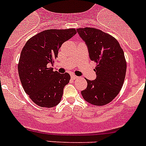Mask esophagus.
<instances>
[{
	"label": "esophagus",
	"mask_w": 146,
	"mask_h": 146,
	"mask_svg": "<svg viewBox=\"0 0 146 146\" xmlns=\"http://www.w3.org/2000/svg\"><path fill=\"white\" fill-rule=\"evenodd\" d=\"M71 77H72V80H76V79H77V78H78V77H77V76H76V75H74V74H72V75L71 76Z\"/></svg>",
	"instance_id": "esophagus-1"
}]
</instances>
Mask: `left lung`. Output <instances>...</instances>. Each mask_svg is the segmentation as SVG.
<instances>
[{
	"label": "left lung",
	"instance_id": "8db88e82",
	"mask_svg": "<svg viewBox=\"0 0 146 146\" xmlns=\"http://www.w3.org/2000/svg\"><path fill=\"white\" fill-rule=\"evenodd\" d=\"M88 48L90 59L96 64V78L86 80L87 88L81 91L83 99L96 106L109 104L117 96L124 82L126 61L115 38L94 28L77 29Z\"/></svg>",
	"mask_w": 146,
	"mask_h": 146
}]
</instances>
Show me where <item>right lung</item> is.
Here are the masks:
<instances>
[{
  "label": "right lung",
  "instance_id": "right-lung-1",
  "mask_svg": "<svg viewBox=\"0 0 146 146\" xmlns=\"http://www.w3.org/2000/svg\"><path fill=\"white\" fill-rule=\"evenodd\" d=\"M76 33L74 28L43 31L29 38L22 50L19 77L24 91L38 106L53 108L61 100L71 77L48 67L53 65L62 44Z\"/></svg>",
  "mask_w": 146,
  "mask_h": 146
}]
</instances>
